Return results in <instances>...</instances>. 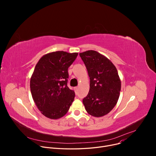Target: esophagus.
Wrapping results in <instances>:
<instances>
[{
  "label": "esophagus",
  "mask_w": 156,
  "mask_h": 156,
  "mask_svg": "<svg viewBox=\"0 0 156 156\" xmlns=\"http://www.w3.org/2000/svg\"><path fill=\"white\" fill-rule=\"evenodd\" d=\"M78 86H76V87H74V90H75V93H77L78 92Z\"/></svg>",
  "instance_id": "34e87169"
}]
</instances>
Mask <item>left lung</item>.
<instances>
[{"label": "left lung", "mask_w": 156, "mask_h": 156, "mask_svg": "<svg viewBox=\"0 0 156 156\" xmlns=\"http://www.w3.org/2000/svg\"><path fill=\"white\" fill-rule=\"evenodd\" d=\"M90 79V91L83 102L87 112L96 117L108 114L116 105L121 81L115 65L95 51L80 53Z\"/></svg>", "instance_id": "8db88e82"}]
</instances>
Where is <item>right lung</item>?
Instances as JSON below:
<instances>
[{"mask_svg":"<svg viewBox=\"0 0 156 156\" xmlns=\"http://www.w3.org/2000/svg\"><path fill=\"white\" fill-rule=\"evenodd\" d=\"M78 53L56 51L43 55L36 64L30 80L34 102L42 114L58 119L69 111L75 92L67 86L68 69Z\"/></svg>","mask_w":156,"mask_h":156,"instance_id":"obj_1","label":"right lung"}]
</instances>
